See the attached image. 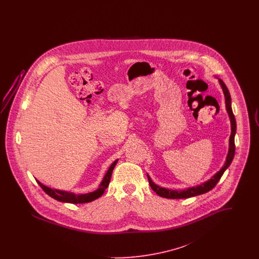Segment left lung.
Returning a JSON list of instances; mask_svg holds the SVG:
<instances>
[{
    "label": "left lung",
    "mask_w": 259,
    "mask_h": 259,
    "mask_svg": "<svg viewBox=\"0 0 259 259\" xmlns=\"http://www.w3.org/2000/svg\"><path fill=\"white\" fill-rule=\"evenodd\" d=\"M219 81L222 85V90H223V93H224V96H225L226 110H227L230 121H231V135H230V139H229V151H228V154H227V157H226V161L224 163V166L211 179H209L208 182H206L202 185H198V186H195V187H190V188H187L185 190H182V191L160 187L159 185H155L148 175V183L150 185V187L152 188V190L154 192H156L157 195H159L161 197L169 198V199H182V198L193 197V196H197V195H201V194H204V193L208 192L209 190H211L219 183V181L221 180L223 172H225V170L229 167V165L231 164V162L234 158L236 120H235L234 114H233L232 108H231V96H230V93H229L227 87L224 84V82L222 81L221 78H219Z\"/></svg>",
    "instance_id": "left-lung-1"
}]
</instances>
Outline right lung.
Returning <instances> with one entry per match:
<instances>
[{
    "instance_id": "add662e5",
    "label": "right lung",
    "mask_w": 259,
    "mask_h": 259,
    "mask_svg": "<svg viewBox=\"0 0 259 259\" xmlns=\"http://www.w3.org/2000/svg\"><path fill=\"white\" fill-rule=\"evenodd\" d=\"M117 163V160L114 161L111 165V167L109 168L108 172H106L101 185H99V188L97 190H95L94 192H90L87 194H79L76 195L72 192H67V191H62V190H57V189H52L50 187H48L46 185L40 184L38 181H37V184L42 188V190L50 195V197L54 198L57 201L60 202H65V203H72V204H81V203H88L91 202L97 198L101 197L105 190L107 189V187L110 185V181H111V174Z\"/></svg>"
}]
</instances>
